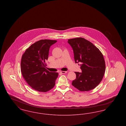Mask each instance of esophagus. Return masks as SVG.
Here are the masks:
<instances>
[{"mask_svg":"<svg viewBox=\"0 0 126 126\" xmlns=\"http://www.w3.org/2000/svg\"><path fill=\"white\" fill-rule=\"evenodd\" d=\"M60 73H61V74H66L67 73V71H60Z\"/></svg>","mask_w":126,"mask_h":126,"instance_id":"1","label":"esophagus"}]
</instances>
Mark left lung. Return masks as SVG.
<instances>
[{
    "label": "left lung",
    "instance_id": "left-lung-1",
    "mask_svg": "<svg viewBox=\"0 0 126 126\" xmlns=\"http://www.w3.org/2000/svg\"><path fill=\"white\" fill-rule=\"evenodd\" d=\"M71 46L75 62L80 65L82 72H75L76 79L72 84L80 91H89L100 83L105 71V63L99 48L83 38L68 40Z\"/></svg>",
    "mask_w": 126,
    "mask_h": 126
}]
</instances>
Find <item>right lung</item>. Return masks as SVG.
I'll return each instance as SVG.
<instances>
[{"mask_svg":"<svg viewBox=\"0 0 126 126\" xmlns=\"http://www.w3.org/2000/svg\"><path fill=\"white\" fill-rule=\"evenodd\" d=\"M57 41L41 40L32 44L22 57L21 72L25 80L34 90L46 92L55 85L57 72H49L45 68L50 47Z\"/></svg>","mask_w":126,"mask_h":126,"instance_id":"1","label":"right lung"}]
</instances>
